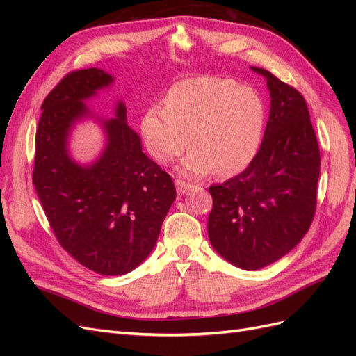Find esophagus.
<instances>
[{"label": "esophagus", "instance_id": "esophagus-1", "mask_svg": "<svg viewBox=\"0 0 356 356\" xmlns=\"http://www.w3.org/2000/svg\"><path fill=\"white\" fill-rule=\"evenodd\" d=\"M175 187H177L178 195L182 196V195H186L187 191H190L191 184H188V182H184L182 179H177V181H175Z\"/></svg>", "mask_w": 356, "mask_h": 356}]
</instances>
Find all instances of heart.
I'll use <instances>...</instances> for the list:
<instances>
[{
    "instance_id": "1",
    "label": "heart",
    "mask_w": 356,
    "mask_h": 356,
    "mask_svg": "<svg viewBox=\"0 0 356 356\" xmlns=\"http://www.w3.org/2000/svg\"><path fill=\"white\" fill-rule=\"evenodd\" d=\"M266 122L264 101L251 86L225 77L188 79L172 86L165 106L152 105L139 122L144 145L168 165L191 148L178 172L190 178L233 177L251 163Z\"/></svg>"
}]
</instances>
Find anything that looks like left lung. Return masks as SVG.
Instances as JSON below:
<instances>
[{"mask_svg": "<svg viewBox=\"0 0 356 356\" xmlns=\"http://www.w3.org/2000/svg\"><path fill=\"white\" fill-rule=\"evenodd\" d=\"M270 113L260 149L242 174L211 186V245L224 260L258 270L286 255L307 233L316 208L321 156L307 104L264 68Z\"/></svg>", "mask_w": 356, "mask_h": 356, "instance_id": "1", "label": "left lung"}]
</instances>
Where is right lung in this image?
<instances>
[{
    "label": "right lung",
    "instance_id": "obj_1",
    "mask_svg": "<svg viewBox=\"0 0 356 356\" xmlns=\"http://www.w3.org/2000/svg\"><path fill=\"white\" fill-rule=\"evenodd\" d=\"M114 83L99 68L63 77L41 105L35 135L34 186L56 239L90 270L118 276L152 254L161 224L177 197L174 181L143 153L139 135L127 124L126 105L102 118L86 105ZM95 120L104 134L100 156L83 165L70 154L72 131Z\"/></svg>",
    "mask_w": 356,
    "mask_h": 356
}]
</instances>
